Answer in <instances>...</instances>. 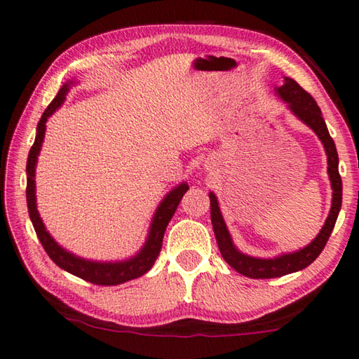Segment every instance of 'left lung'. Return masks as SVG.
<instances>
[{"label":"left lung","mask_w":359,"mask_h":359,"mask_svg":"<svg viewBox=\"0 0 359 359\" xmlns=\"http://www.w3.org/2000/svg\"><path fill=\"white\" fill-rule=\"evenodd\" d=\"M276 94L287 103L290 111L295 114L299 121H303L306 126L314 130V133L320 138L328 157V175L331 180V188H333V201H331V210L327 221L318 232V236L312 242L304 246L303 250L281 254L279 257L273 259H260L251 257L248 254L240 252L236 245L232 243L231 233L227 231V226L221 215L217 196L213 193H208L210 198V217L215 237L219 248V252L223 259L229 264L233 270L238 271L240 275L252 278V279H269V278H279L289 273H295L306 269L314 260L320 256L325 245H327L331 232L334 229L336 219L339 210L342 205V180L339 175V157L334 146L333 138L330 136V132L325 123L322 111L318 108L317 102L312 99L309 93L299 86V84L292 80V78L284 76L283 86L276 88Z\"/></svg>","instance_id":"1"}]
</instances>
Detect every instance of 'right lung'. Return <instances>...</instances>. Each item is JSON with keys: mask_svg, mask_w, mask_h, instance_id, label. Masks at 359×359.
Returning a JSON list of instances; mask_svg holds the SVG:
<instances>
[{"mask_svg": "<svg viewBox=\"0 0 359 359\" xmlns=\"http://www.w3.org/2000/svg\"><path fill=\"white\" fill-rule=\"evenodd\" d=\"M70 84H74V81L66 83L60 90H57V95L47 107V109H45L41 121L37 123L34 144H32L28 155V161H26V175H28V177H26V202H28L29 218L32 221V226H34V231L39 240H41L43 250L47 251L50 259L53 260L57 266H61L62 270L69 271L70 275H75L88 283H93L97 285H117L140 278L152 269L155 259L158 257V254L161 251L163 236H165L166 226L169 221H171L172 215L175 213V208L180 204L184 194L187 193L188 185L185 182L177 185L160 202L157 212H155L152 218L146 243L141 248L140 252L132 259L121 260V262H97V260L78 257L75 254L66 251L64 248L57 245L55 242V238L50 236L47 229H45L41 215L37 212L34 175L37 157L45 138V128H47L45 123H47L48 117L62 105L64 99H66V94L70 89Z\"/></svg>", "mask_w": 359, "mask_h": 359, "instance_id": "obj_1", "label": "right lung"}]
</instances>
